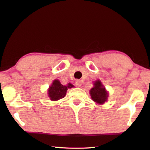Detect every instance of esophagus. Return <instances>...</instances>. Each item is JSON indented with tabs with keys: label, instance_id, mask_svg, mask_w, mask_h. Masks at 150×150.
<instances>
[{
	"label": "esophagus",
	"instance_id": "1",
	"mask_svg": "<svg viewBox=\"0 0 150 150\" xmlns=\"http://www.w3.org/2000/svg\"><path fill=\"white\" fill-rule=\"evenodd\" d=\"M81 81L80 80H77L75 81V86L77 87H81Z\"/></svg>",
	"mask_w": 150,
	"mask_h": 150
}]
</instances>
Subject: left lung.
Returning a JSON list of instances; mask_svg holds the SVG:
<instances>
[{
  "mask_svg": "<svg viewBox=\"0 0 150 150\" xmlns=\"http://www.w3.org/2000/svg\"><path fill=\"white\" fill-rule=\"evenodd\" d=\"M90 95L92 100L98 104H103L106 101L108 98L107 91L100 81L94 82V87L90 90Z\"/></svg>",
  "mask_w": 150,
  "mask_h": 150,
  "instance_id": "obj_1",
  "label": "left lung"
}]
</instances>
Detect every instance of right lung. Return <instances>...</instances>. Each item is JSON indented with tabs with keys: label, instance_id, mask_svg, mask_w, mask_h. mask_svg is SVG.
Here are the masks:
<instances>
[{
	"label": "right lung",
	"instance_id": "1",
	"mask_svg": "<svg viewBox=\"0 0 150 150\" xmlns=\"http://www.w3.org/2000/svg\"><path fill=\"white\" fill-rule=\"evenodd\" d=\"M72 87H74V86L71 84L69 83L68 86H63L59 81L55 80L48 90L49 97L52 100H58L65 97L68 88Z\"/></svg>",
	"mask_w": 150,
	"mask_h": 150
}]
</instances>
